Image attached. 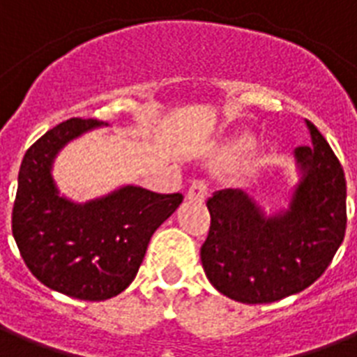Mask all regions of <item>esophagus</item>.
<instances>
[{"label":"esophagus","instance_id":"34e87169","mask_svg":"<svg viewBox=\"0 0 357 357\" xmlns=\"http://www.w3.org/2000/svg\"><path fill=\"white\" fill-rule=\"evenodd\" d=\"M207 194H208V187L205 181H194L187 190V199L188 202H196V204H204L205 199H207Z\"/></svg>","mask_w":357,"mask_h":357}]
</instances>
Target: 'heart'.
I'll return each instance as SVG.
<instances>
[{
	"label": "heart",
	"instance_id": "obj_1",
	"mask_svg": "<svg viewBox=\"0 0 357 357\" xmlns=\"http://www.w3.org/2000/svg\"><path fill=\"white\" fill-rule=\"evenodd\" d=\"M255 146V139L251 135H240L231 143L227 150H225V158H234V155H242V153L249 152Z\"/></svg>",
	"mask_w": 357,
	"mask_h": 357
}]
</instances>
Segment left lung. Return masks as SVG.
Returning <instances> with one entry per match:
<instances>
[{
    "label": "left lung",
    "mask_w": 357,
    "mask_h": 357,
    "mask_svg": "<svg viewBox=\"0 0 357 357\" xmlns=\"http://www.w3.org/2000/svg\"><path fill=\"white\" fill-rule=\"evenodd\" d=\"M310 146L294 150L299 181L286 208L268 214L240 188L208 198L211 229L199 257L214 288L244 304L275 303L314 284L347 227L343 167L314 124Z\"/></svg>",
    "instance_id": "left-lung-1"
}]
</instances>
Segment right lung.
Instances as JSON below:
<instances>
[{"instance_id": "1", "label": "right lung", "mask_w": 357, "mask_h": 357, "mask_svg": "<svg viewBox=\"0 0 357 357\" xmlns=\"http://www.w3.org/2000/svg\"><path fill=\"white\" fill-rule=\"evenodd\" d=\"M108 123L69 119L25 152L13 208V234L31 273L47 288L80 301H106L128 288L155 229L183 202L181 194L124 185L77 204L53 178L58 152Z\"/></svg>"}]
</instances>
